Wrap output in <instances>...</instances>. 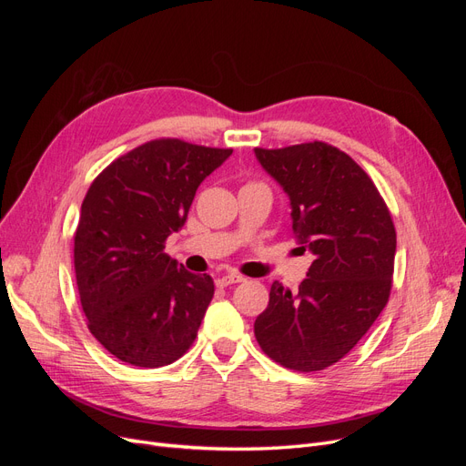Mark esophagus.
Here are the masks:
<instances>
[{"label": "esophagus", "instance_id": "esophagus-1", "mask_svg": "<svg viewBox=\"0 0 466 466\" xmlns=\"http://www.w3.org/2000/svg\"><path fill=\"white\" fill-rule=\"evenodd\" d=\"M241 281H245V278H243L241 274L229 272V274H225V276L218 278V286H221V288H228V286H231V284H241Z\"/></svg>", "mask_w": 466, "mask_h": 466}]
</instances>
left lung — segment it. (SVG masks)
I'll use <instances>...</instances> for the list:
<instances>
[{"instance_id":"8db88e82","label":"left lung","mask_w":466,"mask_h":466,"mask_svg":"<svg viewBox=\"0 0 466 466\" xmlns=\"http://www.w3.org/2000/svg\"><path fill=\"white\" fill-rule=\"evenodd\" d=\"M255 155L289 196L299 248L315 255L298 293L274 281L255 336L264 354L288 370H327L389 301L397 252L390 211L368 173L334 146L257 147Z\"/></svg>"}]
</instances>
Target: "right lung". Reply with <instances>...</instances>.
I'll list each match as a JSON object with an SVG mask.
<instances>
[{"instance_id": "add662e5", "label": "right lung", "mask_w": 466, "mask_h": 466, "mask_svg": "<svg viewBox=\"0 0 466 466\" xmlns=\"http://www.w3.org/2000/svg\"><path fill=\"white\" fill-rule=\"evenodd\" d=\"M233 149L151 139L89 187L74 237L79 299L91 334L136 368H163L192 346L214 298L211 276L165 255L200 182Z\"/></svg>"}]
</instances>
